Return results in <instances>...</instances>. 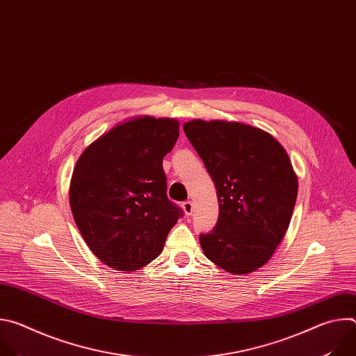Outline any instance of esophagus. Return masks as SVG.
Returning a JSON list of instances; mask_svg holds the SVG:
<instances>
[{"label":"esophagus","instance_id":"esophagus-1","mask_svg":"<svg viewBox=\"0 0 356 356\" xmlns=\"http://www.w3.org/2000/svg\"><path fill=\"white\" fill-rule=\"evenodd\" d=\"M181 209H183V211H184V214H186V216H191V214H193V210H194V207H193V202H191L190 200L184 201L183 204H181Z\"/></svg>","mask_w":356,"mask_h":356}]
</instances>
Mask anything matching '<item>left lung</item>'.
I'll list each match as a JSON object with an SVG mask.
<instances>
[{"mask_svg": "<svg viewBox=\"0 0 356 356\" xmlns=\"http://www.w3.org/2000/svg\"><path fill=\"white\" fill-rule=\"evenodd\" d=\"M184 134L210 173L218 221L200 235L204 255L232 275L255 272L284 238L297 198V176L284 147L241 122L193 120Z\"/></svg>", "mask_w": 356, "mask_h": 356, "instance_id": "left-lung-1", "label": "left lung"}]
</instances>
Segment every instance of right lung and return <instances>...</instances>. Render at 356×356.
<instances>
[{"label": "right lung", "mask_w": 356, "mask_h": 356, "mask_svg": "<svg viewBox=\"0 0 356 356\" xmlns=\"http://www.w3.org/2000/svg\"><path fill=\"white\" fill-rule=\"evenodd\" d=\"M179 121L136 117L110 129L80 155L70 180V209L94 255L134 272L161 255L183 211L168 198L163 158Z\"/></svg>", "instance_id": "add662e5"}]
</instances>
